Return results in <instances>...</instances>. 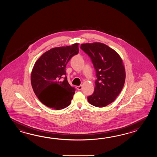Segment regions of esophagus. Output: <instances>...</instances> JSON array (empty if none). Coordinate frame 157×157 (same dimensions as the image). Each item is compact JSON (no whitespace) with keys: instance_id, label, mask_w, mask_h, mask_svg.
<instances>
[{"instance_id":"obj_1","label":"esophagus","mask_w":157,"mask_h":157,"mask_svg":"<svg viewBox=\"0 0 157 157\" xmlns=\"http://www.w3.org/2000/svg\"><path fill=\"white\" fill-rule=\"evenodd\" d=\"M76 89H77L78 90H81V89H82V85L77 86H76Z\"/></svg>"}]
</instances>
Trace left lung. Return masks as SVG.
<instances>
[{
    "label": "left lung",
    "mask_w": 157,
    "mask_h": 157,
    "mask_svg": "<svg viewBox=\"0 0 157 157\" xmlns=\"http://www.w3.org/2000/svg\"><path fill=\"white\" fill-rule=\"evenodd\" d=\"M80 48L90 57L97 73L94 92L87 100L95 107H105L113 102L124 87L126 72L122 59L104 44H82Z\"/></svg>",
    "instance_id": "obj_1"
}]
</instances>
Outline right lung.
I'll return each mask as SVG.
<instances>
[{
    "label": "right lung",
    "instance_id": "add662e5",
    "mask_svg": "<svg viewBox=\"0 0 157 157\" xmlns=\"http://www.w3.org/2000/svg\"><path fill=\"white\" fill-rule=\"evenodd\" d=\"M78 43L48 50L36 60L31 75L33 91L47 107L60 110L70 105L75 89L67 81L66 66L78 53ZM53 86V88H50Z\"/></svg>",
    "mask_w": 157,
    "mask_h": 157
}]
</instances>
